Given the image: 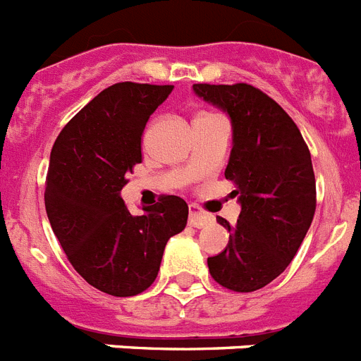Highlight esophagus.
Returning <instances> with one entry per match:
<instances>
[{
	"label": "esophagus",
	"instance_id": "1",
	"mask_svg": "<svg viewBox=\"0 0 361 361\" xmlns=\"http://www.w3.org/2000/svg\"><path fill=\"white\" fill-rule=\"evenodd\" d=\"M188 223L194 226V228H203L209 223H212V216L207 214L204 210H201L197 204H190L188 207Z\"/></svg>",
	"mask_w": 361,
	"mask_h": 361
}]
</instances>
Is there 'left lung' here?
I'll return each instance as SVG.
<instances>
[{
    "instance_id": "obj_1",
    "label": "left lung",
    "mask_w": 361,
    "mask_h": 361,
    "mask_svg": "<svg viewBox=\"0 0 361 361\" xmlns=\"http://www.w3.org/2000/svg\"><path fill=\"white\" fill-rule=\"evenodd\" d=\"M194 92L226 111L233 147L225 178L235 185L241 214L221 253L209 257L214 281L226 290H261L288 268L313 221L317 185L306 142L291 116L250 84H194Z\"/></svg>"
}]
</instances>
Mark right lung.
Masks as SVG:
<instances>
[{
	"instance_id": "1",
	"label": "right lung",
	"mask_w": 361,
	"mask_h": 361,
	"mask_svg": "<svg viewBox=\"0 0 361 361\" xmlns=\"http://www.w3.org/2000/svg\"><path fill=\"white\" fill-rule=\"evenodd\" d=\"M174 86L116 82L86 104L59 133L50 154L44 207L77 274L113 297H133L154 282L164 250L187 225L178 196L133 216L120 197L142 164L149 116Z\"/></svg>"
}]
</instances>
